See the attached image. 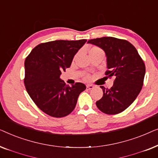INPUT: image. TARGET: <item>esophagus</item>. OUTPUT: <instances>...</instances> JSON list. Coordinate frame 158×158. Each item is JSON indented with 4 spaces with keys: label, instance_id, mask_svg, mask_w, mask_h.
Instances as JSON below:
<instances>
[{
    "label": "esophagus",
    "instance_id": "1",
    "mask_svg": "<svg viewBox=\"0 0 158 158\" xmlns=\"http://www.w3.org/2000/svg\"><path fill=\"white\" fill-rule=\"evenodd\" d=\"M86 88H87V90H91L94 88V86L92 85H88L87 86H86Z\"/></svg>",
    "mask_w": 158,
    "mask_h": 158
}]
</instances>
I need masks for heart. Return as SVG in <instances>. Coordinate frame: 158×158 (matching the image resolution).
<instances>
[{"instance_id": "heart-1", "label": "heart", "mask_w": 158, "mask_h": 158, "mask_svg": "<svg viewBox=\"0 0 158 158\" xmlns=\"http://www.w3.org/2000/svg\"><path fill=\"white\" fill-rule=\"evenodd\" d=\"M98 52H103V51L101 50L100 48H98V47H92V48L89 50V55H91V54H95V53H98ZM85 79L89 80L90 79L89 75H85Z\"/></svg>"}]
</instances>
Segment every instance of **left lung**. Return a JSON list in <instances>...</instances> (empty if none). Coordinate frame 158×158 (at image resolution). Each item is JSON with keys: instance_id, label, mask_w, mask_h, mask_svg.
<instances>
[{"instance_id": "1", "label": "left lung", "mask_w": 158, "mask_h": 158, "mask_svg": "<svg viewBox=\"0 0 158 158\" xmlns=\"http://www.w3.org/2000/svg\"><path fill=\"white\" fill-rule=\"evenodd\" d=\"M103 49L106 55L107 77H114L111 88H102L103 95L96 101L98 109L106 114L124 111L141 91L145 75V65L135 47L124 40L111 36L88 41Z\"/></svg>"}]
</instances>
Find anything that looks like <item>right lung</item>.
I'll return each mask as SVG.
<instances>
[{"instance_id":"obj_1","label":"right lung","mask_w":158,"mask_h":158,"mask_svg":"<svg viewBox=\"0 0 158 158\" xmlns=\"http://www.w3.org/2000/svg\"><path fill=\"white\" fill-rule=\"evenodd\" d=\"M87 42L56 40L38 44L26 58L24 85L35 104L52 117H64L75 109L80 94L85 90L82 83L69 86L60 78L70 68L77 52Z\"/></svg>"}]
</instances>
